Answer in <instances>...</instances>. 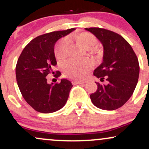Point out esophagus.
<instances>
[{
    "label": "esophagus",
    "mask_w": 149,
    "mask_h": 149,
    "mask_svg": "<svg viewBox=\"0 0 149 149\" xmlns=\"http://www.w3.org/2000/svg\"><path fill=\"white\" fill-rule=\"evenodd\" d=\"M73 84L76 85V84H83V83H85V81H80V80H73L72 81Z\"/></svg>",
    "instance_id": "obj_1"
}]
</instances>
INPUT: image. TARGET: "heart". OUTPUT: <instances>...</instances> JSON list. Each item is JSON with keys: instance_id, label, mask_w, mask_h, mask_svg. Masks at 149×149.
I'll use <instances>...</instances> for the list:
<instances>
[{"instance_id": "b5f03b06", "label": "heart", "mask_w": 149, "mask_h": 149, "mask_svg": "<svg viewBox=\"0 0 149 149\" xmlns=\"http://www.w3.org/2000/svg\"><path fill=\"white\" fill-rule=\"evenodd\" d=\"M76 39L85 48L91 49L95 52H99L100 51L97 47H94L97 44V39L93 34L88 32H83L77 36ZM69 38H63L56 44L54 47V54L57 59H64L69 55ZM92 61L88 59L83 60L71 59L63 63L62 69L66 76L81 79L86 76L88 71L92 67Z\"/></svg>"}]
</instances>
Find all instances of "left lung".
I'll return each instance as SVG.
<instances>
[{"instance_id":"obj_1","label":"left lung","mask_w":149,"mask_h":149,"mask_svg":"<svg viewBox=\"0 0 149 149\" xmlns=\"http://www.w3.org/2000/svg\"><path fill=\"white\" fill-rule=\"evenodd\" d=\"M102 42L103 62L94 71V76L108 81L96 83L97 90L90 95L92 104L103 110H116L123 106L132 95L139 75L137 57L131 45L119 34L101 28H85Z\"/></svg>"}]
</instances>
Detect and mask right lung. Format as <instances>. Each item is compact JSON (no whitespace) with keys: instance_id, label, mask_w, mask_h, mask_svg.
Masks as SVG:
<instances>
[{"instance_id":"right-lung-1","label":"right lung","mask_w":149,"mask_h":149,"mask_svg":"<svg viewBox=\"0 0 149 149\" xmlns=\"http://www.w3.org/2000/svg\"><path fill=\"white\" fill-rule=\"evenodd\" d=\"M74 30L69 29L39 36L26 46L19 57L15 69L18 87L26 102L38 112H55L67 102L73 87L71 82L61 79L59 83L49 84L46 77L55 73V42ZM56 73L54 77L61 75L59 71Z\"/></svg>"}]
</instances>
